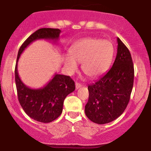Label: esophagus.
Wrapping results in <instances>:
<instances>
[{"mask_svg":"<svg viewBox=\"0 0 151 151\" xmlns=\"http://www.w3.org/2000/svg\"><path fill=\"white\" fill-rule=\"evenodd\" d=\"M80 87H81V84L79 83H76V89H78V88H79Z\"/></svg>","mask_w":151,"mask_h":151,"instance_id":"obj_1","label":"esophagus"}]
</instances>
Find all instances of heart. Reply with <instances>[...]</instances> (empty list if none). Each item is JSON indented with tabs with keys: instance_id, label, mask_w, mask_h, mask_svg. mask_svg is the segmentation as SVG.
<instances>
[{
	"instance_id": "1",
	"label": "heart",
	"mask_w": 151,
	"mask_h": 151,
	"mask_svg": "<svg viewBox=\"0 0 151 151\" xmlns=\"http://www.w3.org/2000/svg\"><path fill=\"white\" fill-rule=\"evenodd\" d=\"M70 56L63 57V63L68 73L77 70V63H82V70L89 78L103 73L110 66L113 57L112 43L107 40L87 38L69 49Z\"/></svg>"
}]
</instances>
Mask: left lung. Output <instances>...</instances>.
<instances>
[{"label":"left lung","mask_w":151,"mask_h":151,"mask_svg":"<svg viewBox=\"0 0 151 151\" xmlns=\"http://www.w3.org/2000/svg\"><path fill=\"white\" fill-rule=\"evenodd\" d=\"M117 42L113 66L95 83L88 86L89 96L85 113L89 120L98 124L113 122L124 113L133 88L134 71L131 54L119 38Z\"/></svg>","instance_id":"left-lung-1"}]
</instances>
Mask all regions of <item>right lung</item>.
<instances>
[{
  "mask_svg": "<svg viewBox=\"0 0 151 151\" xmlns=\"http://www.w3.org/2000/svg\"><path fill=\"white\" fill-rule=\"evenodd\" d=\"M60 32V29L54 28H41L36 30L22 43L17 59L15 83L19 102L27 116L42 123L52 122L61 115L65 97L75 90V83L70 76L55 73L46 86L39 88H29L19 76L18 61L22 53L32 42L41 39L57 42Z\"/></svg>",
  "mask_w": 151,
  "mask_h": 151,
  "instance_id": "1",
  "label": "right lung"
}]
</instances>
